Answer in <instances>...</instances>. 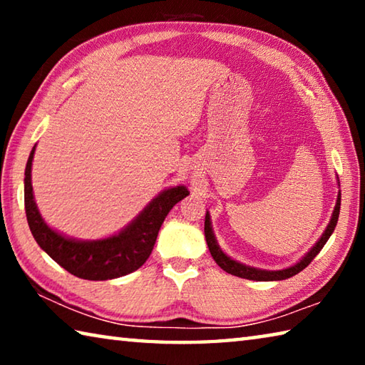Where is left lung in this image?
Masks as SVG:
<instances>
[{
	"label": "left lung",
	"instance_id": "8db88e82",
	"mask_svg": "<svg viewBox=\"0 0 365 365\" xmlns=\"http://www.w3.org/2000/svg\"><path fill=\"white\" fill-rule=\"evenodd\" d=\"M339 205H341V193H338L336 205H335V209H333V212H331V219L329 222V225H327L325 232L322 233V237H320L319 242L306 252L304 257L299 259V261L296 262L294 265H292V267H287V269H282V270H264V269L251 267V265L242 264V262L235 261V259H232L230 256H227L225 252L220 250L217 240H215V235L212 232V224H211V215H209V212H206V220H205V237H206L207 248H209V251H211V256H212L214 261L217 262L219 267L224 269L227 274L242 277V279H248V280H256V282L285 280V279H289V277L299 274L302 269H306L307 265L311 264L312 259L319 255L320 250L324 248V245L329 242V238L331 237V233L336 227L338 215H339Z\"/></svg>",
	"mask_w": 365,
	"mask_h": 365
}]
</instances>
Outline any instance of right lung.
<instances>
[{"instance_id":"1","label":"right lung","mask_w":365,"mask_h":365,"mask_svg":"<svg viewBox=\"0 0 365 365\" xmlns=\"http://www.w3.org/2000/svg\"><path fill=\"white\" fill-rule=\"evenodd\" d=\"M35 146L30 151L24 178V201L30 232L40 248L53 261L78 279L110 280L140 269L150 257L159 228L170 209L190 195L183 185L160 191L130 224L108 238L77 240L66 237L49 227L36 207L32 188Z\"/></svg>"}]
</instances>
